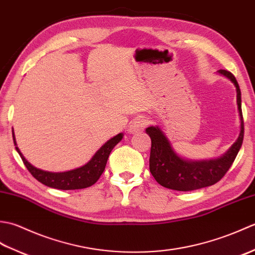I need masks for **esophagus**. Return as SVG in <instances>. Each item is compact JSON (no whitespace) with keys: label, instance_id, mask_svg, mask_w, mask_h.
<instances>
[{"label":"esophagus","instance_id":"34e87169","mask_svg":"<svg viewBox=\"0 0 255 255\" xmlns=\"http://www.w3.org/2000/svg\"><path fill=\"white\" fill-rule=\"evenodd\" d=\"M148 124V121L144 117H137L134 118L131 122V124L129 125L128 127V132L129 133H136L140 130H142L143 127Z\"/></svg>","mask_w":255,"mask_h":255}]
</instances>
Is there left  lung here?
<instances>
[{
  "label": "left lung",
  "instance_id": "8db88e82",
  "mask_svg": "<svg viewBox=\"0 0 255 255\" xmlns=\"http://www.w3.org/2000/svg\"><path fill=\"white\" fill-rule=\"evenodd\" d=\"M219 74L229 79L237 90V104L240 117V133L236 142L225 154L217 159L187 160L173 149L169 138L159 126H150L145 132L151 138L150 172L160 185L174 191L188 192L207 187L220 181L234 163L242 145L245 125L241 110V91L236 78L227 70H219Z\"/></svg>",
  "mask_w": 255,
  "mask_h": 255
}]
</instances>
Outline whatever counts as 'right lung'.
Masks as SVG:
<instances>
[{
	"label": "right lung",
	"mask_w": 255,
	"mask_h": 255,
	"mask_svg": "<svg viewBox=\"0 0 255 255\" xmlns=\"http://www.w3.org/2000/svg\"><path fill=\"white\" fill-rule=\"evenodd\" d=\"M123 137V133H118L115 137L111 138L96 151L95 154L92 156V159L83 166H80L78 169L66 172H49L38 169V167L30 164L29 162L25 159V156L20 152V150L17 147V143H16L15 134L13 130V140L15 149L20 155L21 160H23L27 170L30 172V174L34 176L38 182L44 184V185L52 188L63 189V191H68V189L86 188L95 184L102 175V173L105 170L107 159L108 156H110L112 150L119 141H121Z\"/></svg>",
	"instance_id": "obj_1"
}]
</instances>
